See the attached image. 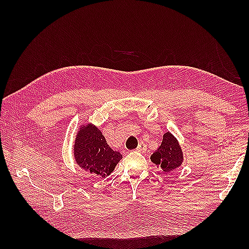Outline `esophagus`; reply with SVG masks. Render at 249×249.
Here are the masks:
<instances>
[{"instance_id": "obj_1", "label": "esophagus", "mask_w": 249, "mask_h": 249, "mask_svg": "<svg viewBox=\"0 0 249 249\" xmlns=\"http://www.w3.org/2000/svg\"><path fill=\"white\" fill-rule=\"evenodd\" d=\"M137 151L141 152V153H144L146 151V144L144 143V142H140L138 147H137Z\"/></svg>"}]
</instances>
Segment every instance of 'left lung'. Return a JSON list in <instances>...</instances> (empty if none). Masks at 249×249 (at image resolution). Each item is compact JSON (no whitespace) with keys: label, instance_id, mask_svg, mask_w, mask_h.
<instances>
[{"label":"left lung","instance_id":"left-lung-1","mask_svg":"<svg viewBox=\"0 0 249 249\" xmlns=\"http://www.w3.org/2000/svg\"><path fill=\"white\" fill-rule=\"evenodd\" d=\"M151 161L165 173L171 172L182 166L184 161L182 146L170 131L163 134L161 144L151 155Z\"/></svg>","mask_w":249,"mask_h":249}]
</instances>
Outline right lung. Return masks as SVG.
I'll return each mask as SVG.
<instances>
[{
	"label": "right lung",
	"mask_w": 249,
	"mask_h": 249,
	"mask_svg": "<svg viewBox=\"0 0 249 249\" xmlns=\"http://www.w3.org/2000/svg\"><path fill=\"white\" fill-rule=\"evenodd\" d=\"M72 153L79 167L100 178L110 176L123 158L119 151L111 149L103 131L87 122L77 130Z\"/></svg>",
	"instance_id": "right-lung-1"
}]
</instances>
